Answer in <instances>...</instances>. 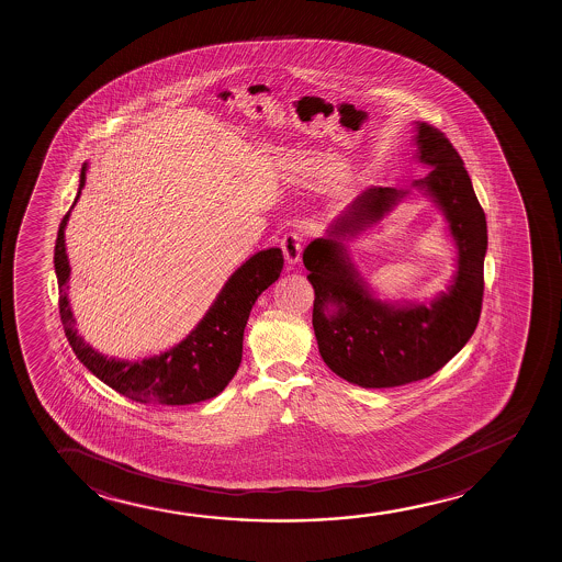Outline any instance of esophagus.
<instances>
[{"instance_id": "obj_1", "label": "esophagus", "mask_w": 562, "mask_h": 562, "mask_svg": "<svg viewBox=\"0 0 562 562\" xmlns=\"http://www.w3.org/2000/svg\"><path fill=\"white\" fill-rule=\"evenodd\" d=\"M303 234L297 231L288 232L284 234V238L280 239V247L284 251L285 261L290 265H295L300 261L301 249H303Z\"/></svg>"}]
</instances>
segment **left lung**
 I'll use <instances>...</instances> for the list:
<instances>
[{"mask_svg":"<svg viewBox=\"0 0 562 562\" xmlns=\"http://www.w3.org/2000/svg\"><path fill=\"white\" fill-rule=\"evenodd\" d=\"M418 159L434 167L416 180L446 211L459 247V270L449 292L430 305L393 307L374 300L355 272L341 236L376 223L407 192L370 188L331 224L330 238H318L303 251L308 282L315 288L313 328L324 362L351 384L395 387L438 372L461 351L476 330L484 301L485 213L461 155L443 132L418 123ZM328 304L337 313L326 316Z\"/></svg>","mask_w":562,"mask_h":562,"instance_id":"1","label":"left lung"}]
</instances>
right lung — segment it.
<instances>
[{"mask_svg":"<svg viewBox=\"0 0 562 562\" xmlns=\"http://www.w3.org/2000/svg\"><path fill=\"white\" fill-rule=\"evenodd\" d=\"M85 182L86 162L80 170L78 195L85 188ZM69 215L70 211L63 216L59 224L54 262L59 282V315L65 336L69 339L78 361L100 378L103 384L139 403L192 405L223 392L241 362L244 330L251 307L284 269L282 249L270 247L244 262L226 282L223 292L218 293L213 307L209 308L198 328L182 344L172 347L167 353L155 355L144 361H119L98 353L78 336L75 328V318L67 297L70 269L65 254V226Z\"/></svg>","mask_w":562,"mask_h":562,"instance_id":"obj_1","label":"right lung"}]
</instances>
